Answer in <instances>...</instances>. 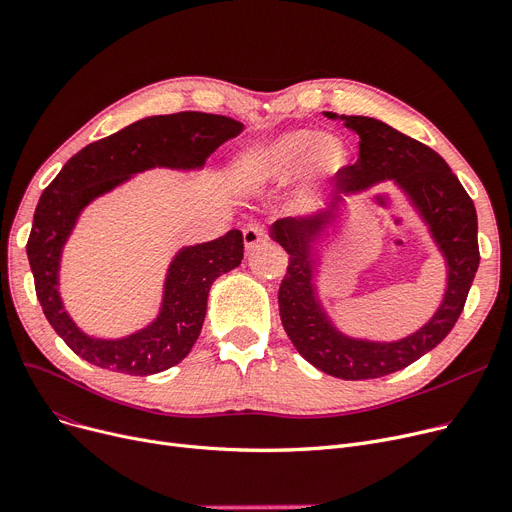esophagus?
<instances>
[{
  "mask_svg": "<svg viewBox=\"0 0 512 512\" xmlns=\"http://www.w3.org/2000/svg\"><path fill=\"white\" fill-rule=\"evenodd\" d=\"M244 247H247V251H255L259 244H263L265 240H268V236H265V232L259 228V226H253V228H247L244 230Z\"/></svg>",
  "mask_w": 512,
  "mask_h": 512,
  "instance_id": "esophagus-1",
  "label": "esophagus"
}]
</instances>
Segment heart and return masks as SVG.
Listing matches in <instances>:
<instances>
[{
	"label": "heart",
	"instance_id": "obj_1",
	"mask_svg": "<svg viewBox=\"0 0 512 512\" xmlns=\"http://www.w3.org/2000/svg\"><path fill=\"white\" fill-rule=\"evenodd\" d=\"M349 159L351 152L341 133L297 127L244 150L236 161V175L247 192L276 190L297 177V192L314 196L339 180Z\"/></svg>",
	"mask_w": 512,
	"mask_h": 512
}]
</instances>
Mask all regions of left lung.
I'll use <instances>...</instances> for the list:
<instances>
[{
	"label": "left lung",
	"mask_w": 512,
	"mask_h": 512,
	"mask_svg": "<svg viewBox=\"0 0 512 512\" xmlns=\"http://www.w3.org/2000/svg\"><path fill=\"white\" fill-rule=\"evenodd\" d=\"M360 136V159L341 173V190L326 209L278 219L270 238L291 255L278 305L288 339L324 374L345 381L381 379L437 347L462 314L479 268L477 211L458 177L435 150L391 125L362 115L322 113ZM391 183L426 226L447 268L444 295L429 321L399 340L351 336L321 295L325 251L346 220L348 198Z\"/></svg>",
	"instance_id": "left-lung-1"
}]
</instances>
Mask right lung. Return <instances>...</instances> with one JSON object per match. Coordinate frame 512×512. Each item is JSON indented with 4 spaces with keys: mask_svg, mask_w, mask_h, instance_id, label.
Returning a JSON list of instances; mask_svg holds the SVG:
<instances>
[{
    "mask_svg": "<svg viewBox=\"0 0 512 512\" xmlns=\"http://www.w3.org/2000/svg\"><path fill=\"white\" fill-rule=\"evenodd\" d=\"M242 129L236 119L194 110L146 117L87 144L43 190L27 257L43 314L79 358L113 372L148 376L180 364L190 353L205 322L211 284L242 261L240 230L177 249L167 263L157 314L142 328L113 339L90 335L66 311L60 295L62 251L81 213L98 198L144 171L198 173L211 154Z\"/></svg>",
    "mask_w": 512,
    "mask_h": 512,
    "instance_id": "right-lung-1",
    "label": "right lung"
}]
</instances>
